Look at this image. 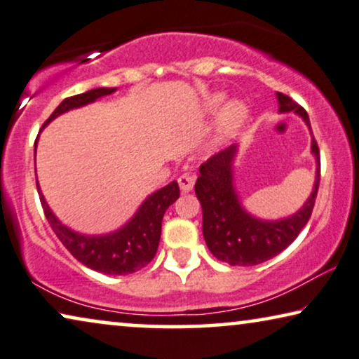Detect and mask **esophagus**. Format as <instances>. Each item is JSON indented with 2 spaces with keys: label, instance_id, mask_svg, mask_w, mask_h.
<instances>
[{
  "label": "esophagus",
  "instance_id": "34e87169",
  "mask_svg": "<svg viewBox=\"0 0 359 359\" xmlns=\"http://www.w3.org/2000/svg\"><path fill=\"white\" fill-rule=\"evenodd\" d=\"M195 180H196V177L194 174H182L180 177L177 179V182H179V187H180V190H182V194H189V191L194 189V185H195Z\"/></svg>",
  "mask_w": 359,
  "mask_h": 359
}]
</instances>
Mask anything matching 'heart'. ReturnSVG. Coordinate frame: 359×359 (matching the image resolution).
<instances>
[{"label":"heart","mask_w":359,"mask_h":359,"mask_svg":"<svg viewBox=\"0 0 359 359\" xmlns=\"http://www.w3.org/2000/svg\"><path fill=\"white\" fill-rule=\"evenodd\" d=\"M224 104V94H213L206 99L205 110L208 114H216L221 109V105ZM247 107L245 104H242L241 100H231L221 109L219 114V122L218 128L221 135H231L245 122L247 118Z\"/></svg>","instance_id":"b5f03b06"}]
</instances>
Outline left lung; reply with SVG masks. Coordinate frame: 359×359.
Wrapping results in <instances>:
<instances>
[{
	"instance_id": "1",
	"label": "left lung",
	"mask_w": 359,
	"mask_h": 359,
	"mask_svg": "<svg viewBox=\"0 0 359 359\" xmlns=\"http://www.w3.org/2000/svg\"><path fill=\"white\" fill-rule=\"evenodd\" d=\"M276 97L281 114L292 110L311 130L309 115L299 104L281 93H276ZM311 151L316 158L314 189L301 210L276 221L255 218L242 206L234 187L237 144L219 151L200 165L195 194L203 210L205 242L216 259L237 266L259 265L278 255L299 236L312 215L320 182V154L314 136Z\"/></svg>"
}]
</instances>
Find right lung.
Instances as JSON below:
<instances>
[{"instance_id": "1", "label": "right lung", "mask_w": 359, "mask_h": 359, "mask_svg": "<svg viewBox=\"0 0 359 359\" xmlns=\"http://www.w3.org/2000/svg\"><path fill=\"white\" fill-rule=\"evenodd\" d=\"M117 90V88H97L90 89L88 93L73 95V97L65 99L53 114L50 115L43 127L55 120L65 112L73 109L84 107V105L93 104L95 100L109 95ZM39 140V136H37ZM37 140H35V149L37 151ZM37 190L42 203L45 218L48 219L50 226L62 244L67 247L74 259L81 264L89 266L90 270L99 271L105 275H128L135 273L149 264L154 259L156 250H158L161 239V224H163V216L165 210L179 198L180 190L177 182H170L169 185L163 187L154 194L146 198L138 211L133 215L127 224L122 228L109 232V234L100 236H88L81 234L68 226H65L53 211L50 210L45 196L40 190L37 182Z\"/></svg>"}]
</instances>
